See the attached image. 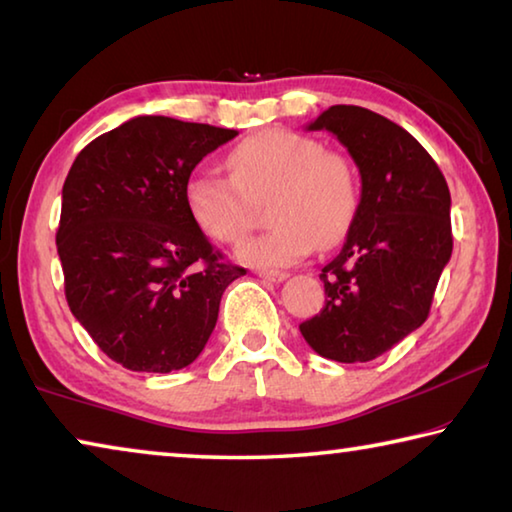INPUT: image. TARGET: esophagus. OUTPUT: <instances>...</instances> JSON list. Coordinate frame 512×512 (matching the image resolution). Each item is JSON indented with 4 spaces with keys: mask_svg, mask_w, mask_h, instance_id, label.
<instances>
[{
    "mask_svg": "<svg viewBox=\"0 0 512 512\" xmlns=\"http://www.w3.org/2000/svg\"><path fill=\"white\" fill-rule=\"evenodd\" d=\"M257 275L262 277V280H268V282H282V280H287V277H289V273H284V271H259Z\"/></svg>",
    "mask_w": 512,
    "mask_h": 512,
    "instance_id": "1",
    "label": "esophagus"
}]
</instances>
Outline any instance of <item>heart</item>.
Returning <instances> with one entry per match:
<instances>
[{"label": "heart", "mask_w": 512, "mask_h": 512, "mask_svg": "<svg viewBox=\"0 0 512 512\" xmlns=\"http://www.w3.org/2000/svg\"><path fill=\"white\" fill-rule=\"evenodd\" d=\"M230 176L194 173L185 203L194 223L221 244H239L266 201L273 225L246 241L239 259L259 268L300 262L311 248H329L348 232L359 207V178L341 151L291 128H266L246 137L228 158Z\"/></svg>", "instance_id": "1"}]
</instances>
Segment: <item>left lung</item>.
I'll use <instances>...</instances> for the list:
<instances>
[{
  "label": "left lung",
  "instance_id": "left-lung-1",
  "mask_svg": "<svg viewBox=\"0 0 512 512\" xmlns=\"http://www.w3.org/2000/svg\"><path fill=\"white\" fill-rule=\"evenodd\" d=\"M336 135L361 173L348 237L323 266L325 307L300 323L320 357L377 359L429 316L452 257L447 180L424 146L368 108L332 106L307 126Z\"/></svg>",
  "mask_w": 512,
  "mask_h": 512
}]
</instances>
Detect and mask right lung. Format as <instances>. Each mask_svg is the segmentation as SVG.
I'll return each mask as SVG.
<instances>
[{"mask_svg": "<svg viewBox=\"0 0 512 512\" xmlns=\"http://www.w3.org/2000/svg\"><path fill=\"white\" fill-rule=\"evenodd\" d=\"M230 128L133 117L76 155L56 232L65 298L112 361L171 372L203 352L225 287L246 268L223 262L194 223L185 185Z\"/></svg>", "mask_w": 512, "mask_h": 512, "instance_id": "1", "label": "right lung"}]
</instances>
